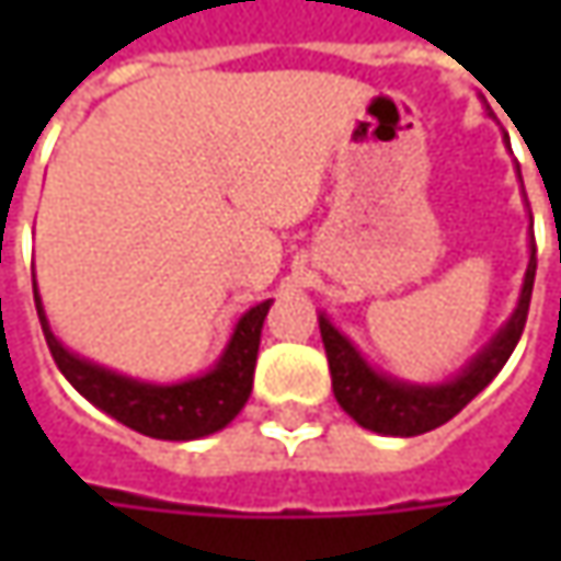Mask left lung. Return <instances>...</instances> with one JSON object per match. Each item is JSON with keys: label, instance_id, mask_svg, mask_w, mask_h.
Here are the masks:
<instances>
[{"label": "left lung", "instance_id": "left-lung-1", "mask_svg": "<svg viewBox=\"0 0 561 561\" xmlns=\"http://www.w3.org/2000/svg\"><path fill=\"white\" fill-rule=\"evenodd\" d=\"M518 181H522V171H518ZM534 274H537V249H534V230H530L528 268H525L515 309L503 321V328L490 336L456 375L446 377L440 383H412V380L380 371L362 356V350L336 328L328 312L318 314V328H321V340H324L331 383H334L340 409L365 431H375L383 437H419V434H427V431L446 424L453 415H459L465 405L503 371L512 350L518 346L525 321H528Z\"/></svg>", "mask_w": 561, "mask_h": 561}]
</instances>
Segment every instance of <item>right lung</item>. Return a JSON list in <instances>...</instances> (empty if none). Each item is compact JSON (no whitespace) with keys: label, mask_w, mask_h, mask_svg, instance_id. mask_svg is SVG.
I'll list each match as a JSON object with an SVG mask.
<instances>
[{"label":"right lung","mask_w":561,"mask_h":561,"mask_svg":"<svg viewBox=\"0 0 561 561\" xmlns=\"http://www.w3.org/2000/svg\"><path fill=\"white\" fill-rule=\"evenodd\" d=\"M33 302H36V314H39L55 365L80 397L90 399L96 409L127 424L130 431H140L156 440L184 443L218 434L247 405L252 393L259 343H262V324L274 299H265L237 318L230 340L208 371L171 380V383L130 377L68 350L53 334L49 314L43 309V296L36 287V274H33Z\"/></svg>","instance_id":"1"}]
</instances>
